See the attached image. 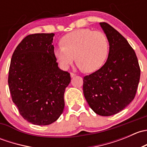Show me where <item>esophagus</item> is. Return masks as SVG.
Returning a JSON list of instances; mask_svg holds the SVG:
<instances>
[{"mask_svg":"<svg viewBox=\"0 0 147 147\" xmlns=\"http://www.w3.org/2000/svg\"><path fill=\"white\" fill-rule=\"evenodd\" d=\"M75 75H75V74H74V73H72V72H71V73H70V77H71V78H74V77H75Z\"/></svg>","mask_w":147,"mask_h":147,"instance_id":"obj_1","label":"esophagus"}]
</instances>
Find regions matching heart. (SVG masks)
Masks as SVG:
<instances>
[{"label":"heart","mask_w":147,"mask_h":147,"mask_svg":"<svg viewBox=\"0 0 147 147\" xmlns=\"http://www.w3.org/2000/svg\"><path fill=\"white\" fill-rule=\"evenodd\" d=\"M62 44L54 49V55L63 69H67L76 58L80 69L92 72L101 67L107 57L108 40L100 31L76 30L65 35Z\"/></svg>","instance_id":"1"}]
</instances>
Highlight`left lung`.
<instances>
[{
  "instance_id": "8db88e82",
  "label": "left lung",
  "mask_w": 147,
  "mask_h": 147,
  "mask_svg": "<svg viewBox=\"0 0 147 147\" xmlns=\"http://www.w3.org/2000/svg\"><path fill=\"white\" fill-rule=\"evenodd\" d=\"M109 45L106 63L84 77L83 93L89 106L101 116L114 115L134 100L140 79L136 53L127 40L107 23H100Z\"/></svg>"
}]
</instances>
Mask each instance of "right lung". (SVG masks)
<instances>
[{"label": "right lung", "instance_id": "obj_1", "mask_svg": "<svg viewBox=\"0 0 147 147\" xmlns=\"http://www.w3.org/2000/svg\"><path fill=\"white\" fill-rule=\"evenodd\" d=\"M54 33L26 36L12 56L8 75L12 100L20 115L35 125H48L64 109L70 75L58 67L54 55Z\"/></svg>", "mask_w": 147, "mask_h": 147}]
</instances>
